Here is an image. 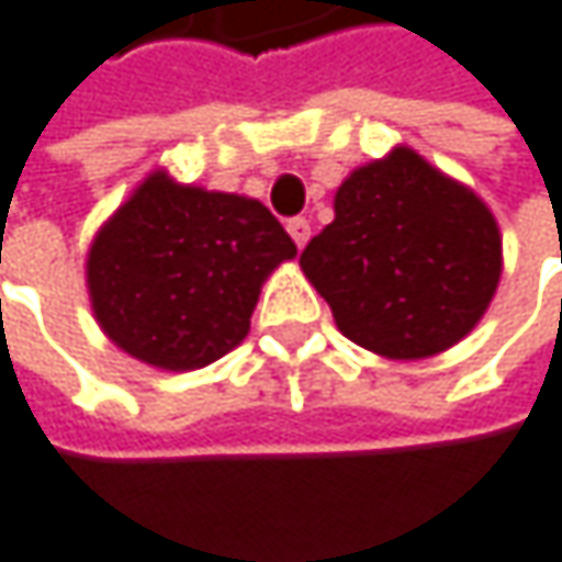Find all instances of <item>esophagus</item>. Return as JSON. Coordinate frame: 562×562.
<instances>
[{"label": "esophagus", "mask_w": 562, "mask_h": 562, "mask_svg": "<svg viewBox=\"0 0 562 562\" xmlns=\"http://www.w3.org/2000/svg\"><path fill=\"white\" fill-rule=\"evenodd\" d=\"M286 229H290V236H293V243H296L300 249L310 243V220L296 216V220H290V223H286Z\"/></svg>", "instance_id": "obj_1"}]
</instances>
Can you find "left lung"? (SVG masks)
I'll return each mask as SVG.
<instances>
[{"mask_svg":"<svg viewBox=\"0 0 562 562\" xmlns=\"http://www.w3.org/2000/svg\"><path fill=\"white\" fill-rule=\"evenodd\" d=\"M300 256L346 339L386 359L447 352L490 310L503 236L483 199L409 146L356 166Z\"/></svg>","mask_w":562,"mask_h":562,"instance_id":"obj_1","label":"left lung"}]
</instances>
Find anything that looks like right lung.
<instances>
[{"instance_id":"right-lung-1","label":"right lung","mask_w":562,"mask_h":562,"mask_svg":"<svg viewBox=\"0 0 562 562\" xmlns=\"http://www.w3.org/2000/svg\"><path fill=\"white\" fill-rule=\"evenodd\" d=\"M293 256L296 243L259 199L153 169L92 236L86 290L119 349L189 373L246 339L262 283Z\"/></svg>"}]
</instances>
